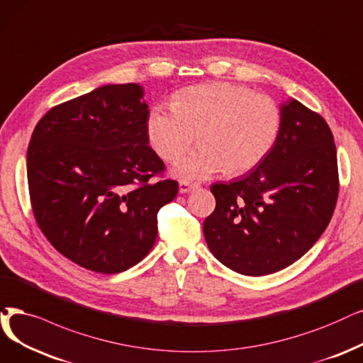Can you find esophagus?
I'll return each instance as SVG.
<instances>
[{
  "instance_id": "esophagus-1",
  "label": "esophagus",
  "mask_w": 363,
  "mask_h": 363,
  "mask_svg": "<svg viewBox=\"0 0 363 363\" xmlns=\"http://www.w3.org/2000/svg\"><path fill=\"white\" fill-rule=\"evenodd\" d=\"M195 187H198V184L191 183V182H180V183H179V192H180V194H187V192L194 191Z\"/></svg>"
}]
</instances>
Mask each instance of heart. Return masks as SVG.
Wrapping results in <instances>:
<instances>
[{
    "label": "heart",
    "instance_id": "obj_1",
    "mask_svg": "<svg viewBox=\"0 0 363 363\" xmlns=\"http://www.w3.org/2000/svg\"><path fill=\"white\" fill-rule=\"evenodd\" d=\"M152 149L174 162L192 146L172 174L183 182L202 180L216 172L230 176L262 164L281 133V110L267 95L247 86L214 82L191 86L172 98V108L156 106L147 118Z\"/></svg>",
    "mask_w": 363,
    "mask_h": 363
}]
</instances>
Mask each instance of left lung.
<instances>
[{"mask_svg": "<svg viewBox=\"0 0 363 363\" xmlns=\"http://www.w3.org/2000/svg\"><path fill=\"white\" fill-rule=\"evenodd\" d=\"M280 110L281 133L271 153L241 179L210 187L216 208L202 226L216 259L253 277L306 255L329 225L338 198L330 128L294 98Z\"/></svg>", "mask_w": 363, "mask_h": 363, "instance_id": "8db88e82", "label": "left lung"}]
</instances>
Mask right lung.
I'll return each instance as SVG.
<instances>
[{
    "label": "right lung",
    "instance_id": "add662e5",
    "mask_svg": "<svg viewBox=\"0 0 363 363\" xmlns=\"http://www.w3.org/2000/svg\"><path fill=\"white\" fill-rule=\"evenodd\" d=\"M137 83L106 84L50 108L26 153L35 220L53 247L95 272L138 264L157 235V211L179 183L149 146V106Z\"/></svg>",
    "mask_w": 363,
    "mask_h": 363
}]
</instances>
